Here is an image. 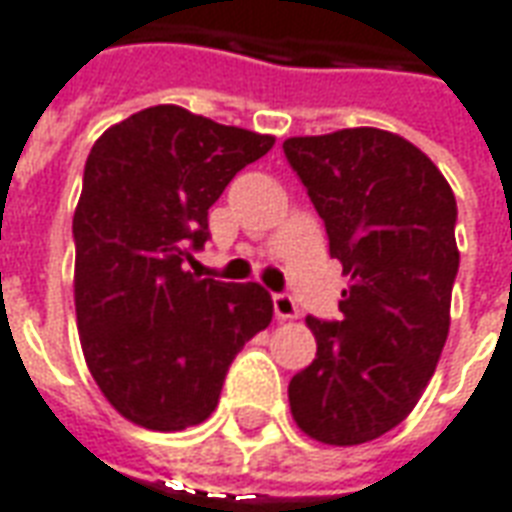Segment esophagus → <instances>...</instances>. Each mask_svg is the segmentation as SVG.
Instances as JSON below:
<instances>
[{"label":"esophagus","mask_w":512,"mask_h":512,"mask_svg":"<svg viewBox=\"0 0 512 512\" xmlns=\"http://www.w3.org/2000/svg\"><path fill=\"white\" fill-rule=\"evenodd\" d=\"M271 301H274V315H277V321H290V318L299 315V307H296V301H293V296H288V293H274Z\"/></svg>","instance_id":"esophagus-1"}]
</instances>
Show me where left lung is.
Masks as SVG:
<instances>
[{
	"label": "left lung",
	"mask_w": 512,
	"mask_h": 512,
	"mask_svg": "<svg viewBox=\"0 0 512 512\" xmlns=\"http://www.w3.org/2000/svg\"><path fill=\"white\" fill-rule=\"evenodd\" d=\"M282 150L351 279L337 321L307 318L318 354L290 378V411L323 444H365L411 414L447 343L455 194L419 147L381 128L293 136Z\"/></svg>",
	"instance_id": "8db88e82"
}]
</instances>
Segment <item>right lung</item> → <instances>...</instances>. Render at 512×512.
<instances>
[{"label":"right lung","mask_w":512,"mask_h":512,"mask_svg":"<svg viewBox=\"0 0 512 512\" xmlns=\"http://www.w3.org/2000/svg\"><path fill=\"white\" fill-rule=\"evenodd\" d=\"M271 145L164 104L104 131L87 156L73 213L76 323L95 384L142 428L211 417L235 354L271 323L257 282L183 268L211 238L208 208Z\"/></svg>","instance_id":"obj_1"}]
</instances>
